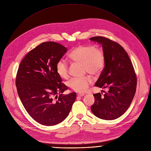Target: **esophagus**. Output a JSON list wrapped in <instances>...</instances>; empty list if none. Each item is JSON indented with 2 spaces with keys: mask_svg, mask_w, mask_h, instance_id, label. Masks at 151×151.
I'll return each mask as SVG.
<instances>
[{
  "mask_svg": "<svg viewBox=\"0 0 151 151\" xmlns=\"http://www.w3.org/2000/svg\"><path fill=\"white\" fill-rule=\"evenodd\" d=\"M85 95V94H84V93H78V94H77V96H80V97H82V96H83Z\"/></svg>",
  "mask_w": 151,
  "mask_h": 151,
  "instance_id": "obj_1",
  "label": "esophagus"
}]
</instances>
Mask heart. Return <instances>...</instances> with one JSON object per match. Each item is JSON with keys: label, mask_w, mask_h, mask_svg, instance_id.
Masks as SVG:
<instances>
[{"label": "heart", "mask_w": 151, "mask_h": 151, "mask_svg": "<svg viewBox=\"0 0 151 151\" xmlns=\"http://www.w3.org/2000/svg\"><path fill=\"white\" fill-rule=\"evenodd\" d=\"M68 57L71 61L82 64L84 73H88L93 76L99 74L105 66V56L103 52L100 48L92 45H78L72 50ZM56 71L58 75L64 79H67L69 76L68 64L63 60L57 62ZM92 81V78L90 76L74 77L68 82V85L73 90L83 93L88 89Z\"/></svg>", "instance_id": "obj_1"}]
</instances>
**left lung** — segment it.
I'll return each instance as SVG.
<instances>
[{
  "label": "left lung",
  "mask_w": 151,
  "mask_h": 151,
  "mask_svg": "<svg viewBox=\"0 0 151 151\" xmlns=\"http://www.w3.org/2000/svg\"><path fill=\"white\" fill-rule=\"evenodd\" d=\"M90 40L103 47L105 66L95 83L96 87L108 88L102 95H93L95 103L91 111L97 117L106 120L116 119L126 112L135 95L137 79L131 60L118 43L101 36Z\"/></svg>",
  "instance_id": "1"
}]
</instances>
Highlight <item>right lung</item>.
Listing matches in <instances>:
<instances>
[{
  "mask_svg": "<svg viewBox=\"0 0 151 151\" xmlns=\"http://www.w3.org/2000/svg\"><path fill=\"white\" fill-rule=\"evenodd\" d=\"M66 52L58 43L43 42L25 56L18 68L16 87L19 99L29 115L42 125L63 122L76 99V92L63 95L68 87L56 71L57 62Z\"/></svg>",
  "mask_w": 151,
  "mask_h": 151,
  "instance_id": "right-lung-1",
  "label": "right lung"
}]
</instances>
